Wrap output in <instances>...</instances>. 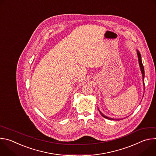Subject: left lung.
<instances>
[{
    "instance_id": "left-lung-1",
    "label": "left lung",
    "mask_w": 156,
    "mask_h": 156,
    "mask_svg": "<svg viewBox=\"0 0 156 156\" xmlns=\"http://www.w3.org/2000/svg\"><path fill=\"white\" fill-rule=\"evenodd\" d=\"M137 51V55H138V61H139V64H140V69H141V73H142V76H143V85L144 86V66H143V63H142V60H141V54L140 52H139L138 50H136ZM99 112L101 113V115L107 119H108V120H122V119H112V118H110V117H108L105 115H104L101 111L99 110V109L98 108ZM125 119V118H124Z\"/></svg>"
}]
</instances>
